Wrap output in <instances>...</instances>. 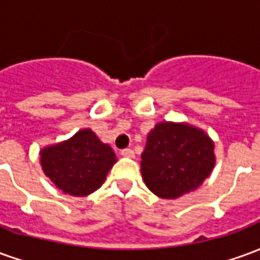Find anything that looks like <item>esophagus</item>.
Listing matches in <instances>:
<instances>
[{
  "instance_id": "1",
  "label": "esophagus",
  "mask_w": 260,
  "mask_h": 260,
  "mask_svg": "<svg viewBox=\"0 0 260 260\" xmlns=\"http://www.w3.org/2000/svg\"><path fill=\"white\" fill-rule=\"evenodd\" d=\"M121 156H124V157H134V150L129 149V147L122 149V150H121Z\"/></svg>"
}]
</instances>
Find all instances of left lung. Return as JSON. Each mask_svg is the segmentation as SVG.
<instances>
[{"mask_svg": "<svg viewBox=\"0 0 260 260\" xmlns=\"http://www.w3.org/2000/svg\"><path fill=\"white\" fill-rule=\"evenodd\" d=\"M213 142L189 125L161 122L147 135L141 171L150 191L163 199H177L193 191L214 166Z\"/></svg>", "mask_w": 260, "mask_h": 260, "instance_id": "1", "label": "left lung"}]
</instances>
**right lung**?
Wrapping results in <instances>:
<instances>
[{"instance_id": "add662e5", "label": "right lung", "mask_w": 260, "mask_h": 260, "mask_svg": "<svg viewBox=\"0 0 260 260\" xmlns=\"http://www.w3.org/2000/svg\"><path fill=\"white\" fill-rule=\"evenodd\" d=\"M44 173L65 193L86 196L99 189L115 163L113 149L90 129L76 132L69 141L42 150Z\"/></svg>"}]
</instances>
